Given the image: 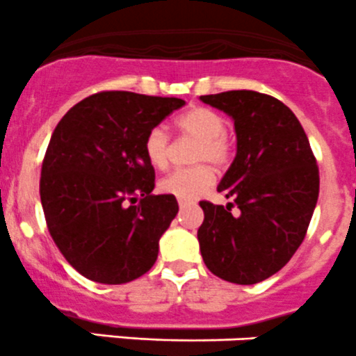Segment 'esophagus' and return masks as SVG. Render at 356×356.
Wrapping results in <instances>:
<instances>
[{"label": "esophagus", "mask_w": 356, "mask_h": 356, "mask_svg": "<svg viewBox=\"0 0 356 356\" xmlns=\"http://www.w3.org/2000/svg\"><path fill=\"white\" fill-rule=\"evenodd\" d=\"M189 205H193V202H191V200L179 198V207H181V209H184V207H189Z\"/></svg>", "instance_id": "1"}]
</instances>
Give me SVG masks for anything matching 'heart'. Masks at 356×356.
<instances>
[{"label": "heart", "instance_id": "obj_1", "mask_svg": "<svg viewBox=\"0 0 356 356\" xmlns=\"http://www.w3.org/2000/svg\"><path fill=\"white\" fill-rule=\"evenodd\" d=\"M175 129L184 136L198 139L195 147V161H210L222 167L231 158V143L226 137V120L209 108L188 109L175 120ZM144 154L154 168H165L170 158V140L167 132L154 127L144 139ZM213 172L209 165L177 168L160 181V189L177 198L191 200L205 193L212 186Z\"/></svg>", "mask_w": 356, "mask_h": 356}]
</instances>
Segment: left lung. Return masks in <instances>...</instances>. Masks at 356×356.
<instances>
[{
	"label": "left lung",
	"instance_id": "left-lung-1",
	"mask_svg": "<svg viewBox=\"0 0 356 356\" xmlns=\"http://www.w3.org/2000/svg\"><path fill=\"white\" fill-rule=\"evenodd\" d=\"M200 101L231 116L236 156L217 191L241 209L200 202L205 219L200 252L216 277L252 285L280 271L306 236L320 177L309 140L294 113L271 95L231 90Z\"/></svg>",
	"mask_w": 356,
	"mask_h": 356
}]
</instances>
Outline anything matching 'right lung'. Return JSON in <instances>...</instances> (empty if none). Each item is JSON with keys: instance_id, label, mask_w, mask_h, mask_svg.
<instances>
[{"instance_id": "right-lung-1", "label": "right lung", "mask_w": 356, "mask_h": 356, "mask_svg": "<svg viewBox=\"0 0 356 356\" xmlns=\"http://www.w3.org/2000/svg\"><path fill=\"white\" fill-rule=\"evenodd\" d=\"M186 102L101 92L72 106L51 134L40 196L48 231L65 261L97 284L143 277L177 216L175 196L153 195L147 132Z\"/></svg>"}]
</instances>
